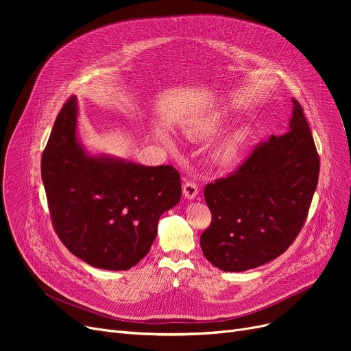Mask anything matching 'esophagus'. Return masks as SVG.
<instances>
[{
  "label": "esophagus",
  "mask_w": 351,
  "mask_h": 351,
  "mask_svg": "<svg viewBox=\"0 0 351 351\" xmlns=\"http://www.w3.org/2000/svg\"><path fill=\"white\" fill-rule=\"evenodd\" d=\"M197 192H199V188L193 180H186L185 183H183V195H185L186 199L196 197Z\"/></svg>",
  "instance_id": "esophagus-1"
}]
</instances>
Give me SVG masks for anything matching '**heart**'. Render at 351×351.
<instances>
[{
  "mask_svg": "<svg viewBox=\"0 0 351 351\" xmlns=\"http://www.w3.org/2000/svg\"><path fill=\"white\" fill-rule=\"evenodd\" d=\"M226 121H228L226 112H212L209 115L195 119L186 128V134L192 139H205L217 134L220 129L226 125ZM250 136H252V132L249 128L237 129V131L229 135L216 147V152H215L216 160L223 166H230L236 163L239 158L242 156L246 145L250 141Z\"/></svg>",
  "mask_w": 351,
  "mask_h": 351,
  "instance_id": "1",
  "label": "heart"
}]
</instances>
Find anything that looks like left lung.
Here are the masks:
<instances>
[{
    "mask_svg": "<svg viewBox=\"0 0 351 351\" xmlns=\"http://www.w3.org/2000/svg\"><path fill=\"white\" fill-rule=\"evenodd\" d=\"M291 101L287 132L261 142L236 171L205 186L212 222L200 247L220 270L245 271L276 259L306 222L320 159L303 108Z\"/></svg>",
    "mask_w": 351,
    "mask_h": 351,
    "instance_id": "obj_1",
    "label": "left lung"
}]
</instances>
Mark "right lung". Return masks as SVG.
Returning a JSON list of instances; mask_svg holds the SVG:
<instances>
[{"instance_id":"obj_1","label":"right lung","mask_w":351,"mask_h":351,"mask_svg":"<svg viewBox=\"0 0 351 351\" xmlns=\"http://www.w3.org/2000/svg\"><path fill=\"white\" fill-rule=\"evenodd\" d=\"M77 99L71 97L41 159L52 226L88 265L128 270L149 253L160 215L180 200V175L171 165L88 155L77 141Z\"/></svg>"}]
</instances>
